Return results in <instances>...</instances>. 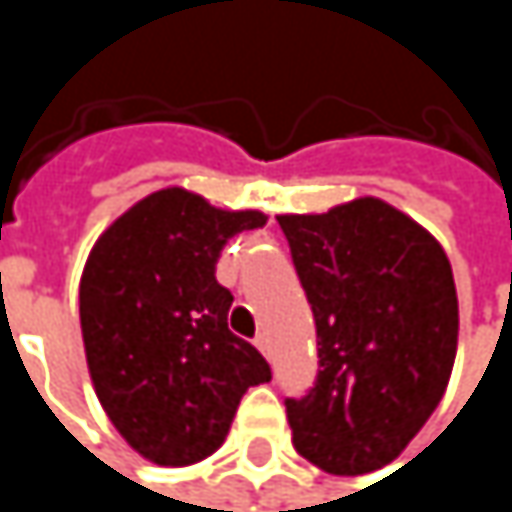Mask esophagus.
Returning <instances> with one entry per match:
<instances>
[{
  "label": "esophagus",
  "instance_id": "1",
  "mask_svg": "<svg viewBox=\"0 0 512 512\" xmlns=\"http://www.w3.org/2000/svg\"><path fill=\"white\" fill-rule=\"evenodd\" d=\"M255 347L263 353V356H269V338H266V335H257Z\"/></svg>",
  "mask_w": 512,
  "mask_h": 512
}]
</instances>
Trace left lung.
<instances>
[{
	"instance_id": "8db88e82",
	"label": "left lung",
	"mask_w": 512,
	"mask_h": 512,
	"mask_svg": "<svg viewBox=\"0 0 512 512\" xmlns=\"http://www.w3.org/2000/svg\"><path fill=\"white\" fill-rule=\"evenodd\" d=\"M278 225L320 356L314 388L284 400L293 448L329 474L376 471L400 457L448 388L460 332L451 260L379 198Z\"/></svg>"
}]
</instances>
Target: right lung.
<instances>
[{"instance_id": "right-lung-1", "label": "right lung", "mask_w": 512, "mask_h": 512, "mask_svg": "<svg viewBox=\"0 0 512 512\" xmlns=\"http://www.w3.org/2000/svg\"><path fill=\"white\" fill-rule=\"evenodd\" d=\"M266 225L180 186L159 189L94 243L79 281V323L94 391L115 430L156 465L219 451L243 394L272 379L266 358L228 329L216 281L225 243Z\"/></svg>"}]
</instances>
